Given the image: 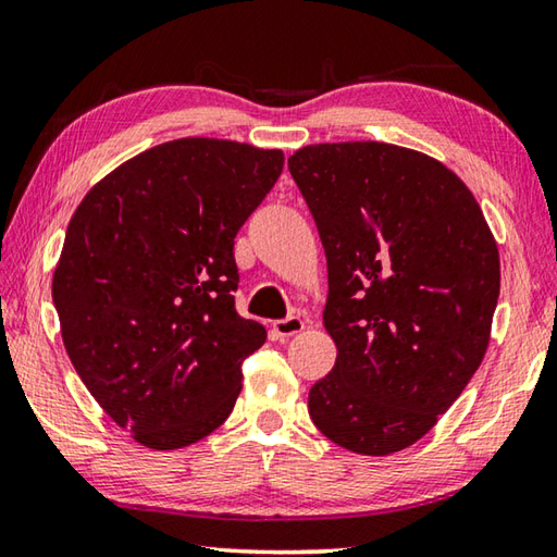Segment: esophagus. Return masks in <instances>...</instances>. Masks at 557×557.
Wrapping results in <instances>:
<instances>
[{
  "mask_svg": "<svg viewBox=\"0 0 557 557\" xmlns=\"http://www.w3.org/2000/svg\"><path fill=\"white\" fill-rule=\"evenodd\" d=\"M302 330H306V322L296 318V314H290V318H286V320L274 322V332L278 334V337H296V334H300Z\"/></svg>",
  "mask_w": 557,
  "mask_h": 557,
  "instance_id": "obj_1",
  "label": "esophagus"
}]
</instances>
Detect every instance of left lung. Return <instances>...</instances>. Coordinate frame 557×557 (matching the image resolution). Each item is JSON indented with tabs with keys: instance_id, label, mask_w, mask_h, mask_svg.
Masks as SVG:
<instances>
[{
	"instance_id": "1",
	"label": "left lung",
	"mask_w": 557,
	"mask_h": 557,
	"mask_svg": "<svg viewBox=\"0 0 557 557\" xmlns=\"http://www.w3.org/2000/svg\"><path fill=\"white\" fill-rule=\"evenodd\" d=\"M327 257L330 375L310 387L314 426L361 456L419 442L487 351L499 251L475 196L434 157L375 140L288 157Z\"/></svg>"
}]
</instances>
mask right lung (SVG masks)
<instances>
[{"label": "right lung", "mask_w": 557, "mask_h": 557, "mask_svg": "<svg viewBox=\"0 0 557 557\" xmlns=\"http://www.w3.org/2000/svg\"><path fill=\"white\" fill-rule=\"evenodd\" d=\"M281 170V150L182 138L115 166L72 215L52 274L62 344L138 444L191 446L233 412L267 342L235 310V235Z\"/></svg>", "instance_id": "add662e5"}]
</instances>
